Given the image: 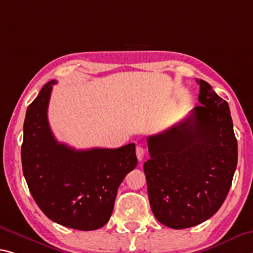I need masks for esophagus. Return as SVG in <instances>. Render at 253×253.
<instances>
[{
    "label": "esophagus",
    "mask_w": 253,
    "mask_h": 253,
    "mask_svg": "<svg viewBox=\"0 0 253 253\" xmlns=\"http://www.w3.org/2000/svg\"><path fill=\"white\" fill-rule=\"evenodd\" d=\"M144 154H145V150H144V148H143L142 146H137V147H136V155H137V159H138L139 162L143 161Z\"/></svg>",
    "instance_id": "esophagus-1"
}]
</instances>
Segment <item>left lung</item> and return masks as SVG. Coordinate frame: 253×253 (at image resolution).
<instances>
[{"label":"left lung","instance_id":"8db88e82","mask_svg":"<svg viewBox=\"0 0 253 253\" xmlns=\"http://www.w3.org/2000/svg\"><path fill=\"white\" fill-rule=\"evenodd\" d=\"M202 106L177 125L148 136L150 159L144 163L148 199L154 216L181 230L205 222L219 210L238 164L230 108L204 80Z\"/></svg>","mask_w":253,"mask_h":253}]
</instances>
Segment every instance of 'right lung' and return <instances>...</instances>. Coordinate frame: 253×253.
<instances>
[{"mask_svg": "<svg viewBox=\"0 0 253 253\" xmlns=\"http://www.w3.org/2000/svg\"><path fill=\"white\" fill-rule=\"evenodd\" d=\"M55 80L27 109L22 170L35 202L63 226L93 231L109 220L120 183L137 166L135 144L119 148L75 150L58 143L49 127L48 103Z\"/></svg>", "mask_w": 253, "mask_h": 253, "instance_id": "right-lung-1", "label": "right lung"}]
</instances>
